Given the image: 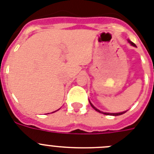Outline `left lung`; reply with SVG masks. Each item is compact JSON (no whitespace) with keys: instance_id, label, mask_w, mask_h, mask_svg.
I'll use <instances>...</instances> for the list:
<instances>
[{"instance_id":"left-lung-1","label":"left lung","mask_w":154,"mask_h":154,"mask_svg":"<svg viewBox=\"0 0 154 154\" xmlns=\"http://www.w3.org/2000/svg\"><path fill=\"white\" fill-rule=\"evenodd\" d=\"M128 41L129 44H131V45H132V46H134V47H136V45H135V44L133 43V42H131V41H130V40H128ZM88 101H89V103H90V104H91V107H92L93 109H95V110H96L97 112H99V113H103V114H105V115H111V116H119V115L124 114V113H126V111H127V110H126V111H123V112H121V113H106V112H103V111H100V110H99V109H97V108H95V107L94 106H93L92 103H91V102H90V100H89V99H88Z\"/></svg>"}]
</instances>
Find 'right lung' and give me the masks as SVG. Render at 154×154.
<instances>
[{
	"mask_svg": "<svg viewBox=\"0 0 154 154\" xmlns=\"http://www.w3.org/2000/svg\"><path fill=\"white\" fill-rule=\"evenodd\" d=\"M59 109H58V110H59ZM58 110H56V111H58ZM52 113H54V112H52Z\"/></svg>",
	"mask_w": 154,
	"mask_h": 154,
	"instance_id": "1",
	"label": "right lung"
}]
</instances>
